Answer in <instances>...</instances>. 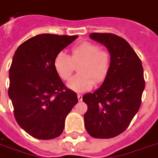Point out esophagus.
Masks as SVG:
<instances>
[{
  "mask_svg": "<svg viewBox=\"0 0 158 158\" xmlns=\"http://www.w3.org/2000/svg\"><path fill=\"white\" fill-rule=\"evenodd\" d=\"M78 100H79V102H81L82 100H83V96H82L81 94H78Z\"/></svg>",
  "mask_w": 158,
  "mask_h": 158,
  "instance_id": "esophagus-1",
  "label": "esophagus"
}]
</instances>
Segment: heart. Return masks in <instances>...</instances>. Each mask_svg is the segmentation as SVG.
<instances>
[{
	"mask_svg": "<svg viewBox=\"0 0 158 158\" xmlns=\"http://www.w3.org/2000/svg\"><path fill=\"white\" fill-rule=\"evenodd\" d=\"M79 63V74L72 78L67 85L73 91L84 93L93 89L95 81L101 83L106 78L110 67V55L95 43L83 42L72 48L70 56L59 52L53 60L55 70L63 80H69L74 70V64Z\"/></svg>",
	"mask_w": 158,
	"mask_h": 158,
	"instance_id": "obj_1",
	"label": "heart"
}]
</instances>
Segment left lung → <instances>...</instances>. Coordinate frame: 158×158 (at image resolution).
Returning a JSON list of instances; mask_svg holds the SVG:
<instances>
[{"label": "left lung", "mask_w": 158, "mask_h": 158, "mask_svg": "<svg viewBox=\"0 0 158 158\" xmlns=\"http://www.w3.org/2000/svg\"><path fill=\"white\" fill-rule=\"evenodd\" d=\"M89 37L103 44L110 55V67L101 87L84 94L88 105L84 126L92 137L110 139L124 132L141 105L145 87L142 62L124 38L112 33Z\"/></svg>", "instance_id": "left-lung-1"}]
</instances>
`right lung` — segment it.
I'll return each mask as SVG.
<instances>
[{
    "mask_svg": "<svg viewBox=\"0 0 158 158\" xmlns=\"http://www.w3.org/2000/svg\"><path fill=\"white\" fill-rule=\"evenodd\" d=\"M78 36L43 33L21 44L10 68L8 94L19 125L38 139L61 135L66 115L78 102L53 65L55 56Z\"/></svg>",
    "mask_w": 158,
    "mask_h": 158,
    "instance_id": "1",
    "label": "right lung"
}]
</instances>
